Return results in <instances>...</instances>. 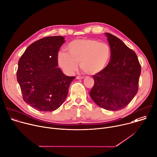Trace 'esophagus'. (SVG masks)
I'll use <instances>...</instances> for the list:
<instances>
[{
  "label": "esophagus",
  "mask_w": 157,
  "mask_h": 157,
  "mask_svg": "<svg viewBox=\"0 0 157 157\" xmlns=\"http://www.w3.org/2000/svg\"><path fill=\"white\" fill-rule=\"evenodd\" d=\"M76 78H77V79H78V80H79V79H83V78H84V77H80V76H77V77H76Z\"/></svg>",
  "instance_id": "esophagus-1"
}]
</instances>
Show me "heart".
Wrapping results in <instances>:
<instances>
[{"mask_svg":"<svg viewBox=\"0 0 157 157\" xmlns=\"http://www.w3.org/2000/svg\"><path fill=\"white\" fill-rule=\"evenodd\" d=\"M68 54L60 52L57 55L59 66L67 74H72L78 66L89 75H96L105 70L112 57L109 44L92 39H78L67 46Z\"/></svg>","mask_w":157,"mask_h":157,"instance_id":"b5f03b06","label":"heart"}]
</instances>
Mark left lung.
I'll list each match as a JSON object with an SVG mask.
<instances>
[{
	"label": "left lung",
	"instance_id": "obj_1",
	"mask_svg": "<svg viewBox=\"0 0 157 157\" xmlns=\"http://www.w3.org/2000/svg\"><path fill=\"white\" fill-rule=\"evenodd\" d=\"M105 34L112 57L104 71L93 75L95 83L90 95L101 108L117 111L128 105L136 95L141 66L133 50L113 35Z\"/></svg>",
	"mask_w": 157,
	"mask_h": 157
}]
</instances>
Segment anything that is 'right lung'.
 <instances>
[{
    "instance_id": "add662e5",
    "label": "right lung",
    "mask_w": 157,
    "mask_h": 157,
    "mask_svg": "<svg viewBox=\"0 0 157 157\" xmlns=\"http://www.w3.org/2000/svg\"><path fill=\"white\" fill-rule=\"evenodd\" d=\"M65 42L62 36L41 39L30 44L19 60L17 79L23 99L39 111L59 108L75 78L65 75L57 67L58 52Z\"/></svg>"
}]
</instances>
